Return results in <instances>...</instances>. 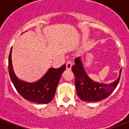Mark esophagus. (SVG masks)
Here are the masks:
<instances>
[{
    "label": "esophagus",
    "mask_w": 129,
    "mask_h": 129,
    "mask_svg": "<svg viewBox=\"0 0 129 129\" xmlns=\"http://www.w3.org/2000/svg\"><path fill=\"white\" fill-rule=\"evenodd\" d=\"M72 63L71 61H68L66 64V67H67V70H70L72 68Z\"/></svg>",
    "instance_id": "34e87169"
}]
</instances>
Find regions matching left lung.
Listing matches in <instances>:
<instances>
[{"label": "left lung", "mask_w": 129, "mask_h": 129, "mask_svg": "<svg viewBox=\"0 0 129 129\" xmlns=\"http://www.w3.org/2000/svg\"><path fill=\"white\" fill-rule=\"evenodd\" d=\"M72 70L75 76L77 95L82 101L89 102L99 101L109 96L118 85L121 73V69L118 78L110 84L94 81L86 74L81 57L75 59V64L72 68Z\"/></svg>", "instance_id": "8db88e82"}]
</instances>
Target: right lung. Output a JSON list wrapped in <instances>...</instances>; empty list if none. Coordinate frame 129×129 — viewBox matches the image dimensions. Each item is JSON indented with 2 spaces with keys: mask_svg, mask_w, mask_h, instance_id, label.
<instances>
[{
  "mask_svg": "<svg viewBox=\"0 0 129 129\" xmlns=\"http://www.w3.org/2000/svg\"><path fill=\"white\" fill-rule=\"evenodd\" d=\"M11 52L12 48L9 55V74L11 81L19 94L26 100L39 104H47L52 101L61 75L66 69L65 64L57 69L49 68L46 74L37 81L26 82L18 78L15 75L12 64Z\"/></svg>",
  "mask_w": 129,
  "mask_h": 129,
  "instance_id": "right-lung-1",
  "label": "right lung"
}]
</instances>
